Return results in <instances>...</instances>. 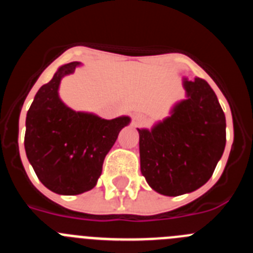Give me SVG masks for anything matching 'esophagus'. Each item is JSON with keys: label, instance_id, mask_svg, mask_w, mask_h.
<instances>
[{"label": "esophagus", "instance_id": "34e87169", "mask_svg": "<svg viewBox=\"0 0 253 253\" xmlns=\"http://www.w3.org/2000/svg\"><path fill=\"white\" fill-rule=\"evenodd\" d=\"M134 120H135V123H137V124H142V123L144 122V118H143L142 115H135L134 116Z\"/></svg>", "mask_w": 253, "mask_h": 253}]
</instances>
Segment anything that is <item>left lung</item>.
<instances>
[{
    "instance_id": "1",
    "label": "left lung",
    "mask_w": 253,
    "mask_h": 253,
    "mask_svg": "<svg viewBox=\"0 0 253 253\" xmlns=\"http://www.w3.org/2000/svg\"><path fill=\"white\" fill-rule=\"evenodd\" d=\"M187 99L151 131H139L140 171L157 193L178 196L208 182L225 147V116L205 80L185 81Z\"/></svg>"
}]
</instances>
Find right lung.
I'll return each instance as SVG.
<instances>
[{
  "label": "right lung",
  "mask_w": 253,
  "mask_h": 253,
  "mask_svg": "<svg viewBox=\"0 0 253 253\" xmlns=\"http://www.w3.org/2000/svg\"><path fill=\"white\" fill-rule=\"evenodd\" d=\"M78 62L64 64L40 87L26 115L25 151L42 184L60 195H78L93 189L105 156L130 119L105 120L76 113L58 97L62 77Z\"/></svg>",
  "instance_id": "obj_1"
}]
</instances>
